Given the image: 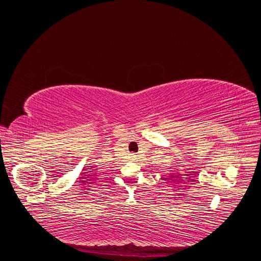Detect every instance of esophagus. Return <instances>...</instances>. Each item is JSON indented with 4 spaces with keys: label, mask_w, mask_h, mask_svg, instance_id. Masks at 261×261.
Listing matches in <instances>:
<instances>
[{
    "label": "esophagus",
    "mask_w": 261,
    "mask_h": 261,
    "mask_svg": "<svg viewBox=\"0 0 261 261\" xmlns=\"http://www.w3.org/2000/svg\"><path fill=\"white\" fill-rule=\"evenodd\" d=\"M130 158H132L133 160H135V159H136V155H135V154H132V155H130Z\"/></svg>",
    "instance_id": "obj_1"
}]
</instances>
